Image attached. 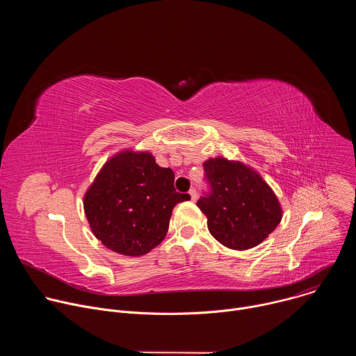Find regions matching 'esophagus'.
<instances>
[{
    "label": "esophagus",
    "mask_w": 356,
    "mask_h": 356,
    "mask_svg": "<svg viewBox=\"0 0 356 356\" xmlns=\"http://www.w3.org/2000/svg\"><path fill=\"white\" fill-rule=\"evenodd\" d=\"M188 194H190V197H191V201H195V200H197V197H198V194H197L195 188H191V190L188 191Z\"/></svg>",
    "instance_id": "34e87169"
}]
</instances>
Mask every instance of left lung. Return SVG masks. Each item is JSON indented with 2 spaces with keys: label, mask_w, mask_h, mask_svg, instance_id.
Segmentation results:
<instances>
[{
  "label": "left lung",
  "mask_w": 356,
  "mask_h": 356,
  "mask_svg": "<svg viewBox=\"0 0 356 356\" xmlns=\"http://www.w3.org/2000/svg\"><path fill=\"white\" fill-rule=\"evenodd\" d=\"M210 191L197 201L206 214L210 234L236 250L259 245L282 220L280 202L268 183L253 169L225 158L202 165Z\"/></svg>",
  "instance_id": "1"
}]
</instances>
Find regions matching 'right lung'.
<instances>
[{"label":"right lung","instance_id":"1","mask_svg":"<svg viewBox=\"0 0 356 356\" xmlns=\"http://www.w3.org/2000/svg\"><path fill=\"white\" fill-rule=\"evenodd\" d=\"M173 183V170L161 168L149 152H120L84 195L91 231L121 255H145L165 239L177 202L190 200Z\"/></svg>","mask_w":356,"mask_h":356}]
</instances>
